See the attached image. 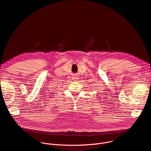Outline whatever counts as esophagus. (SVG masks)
Segmentation results:
<instances>
[{
    "mask_svg": "<svg viewBox=\"0 0 151 151\" xmlns=\"http://www.w3.org/2000/svg\"><path fill=\"white\" fill-rule=\"evenodd\" d=\"M76 77H74V79H76V78H76Z\"/></svg>",
    "mask_w": 151,
    "mask_h": 151,
    "instance_id": "1",
    "label": "esophagus"
}]
</instances>
